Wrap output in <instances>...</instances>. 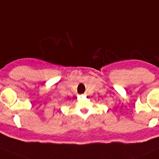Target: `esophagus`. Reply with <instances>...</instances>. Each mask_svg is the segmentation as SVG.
<instances>
[{
  "mask_svg": "<svg viewBox=\"0 0 159 159\" xmlns=\"http://www.w3.org/2000/svg\"><path fill=\"white\" fill-rule=\"evenodd\" d=\"M84 95H88V94H87V93H86V92H85V93H84Z\"/></svg>",
  "mask_w": 159,
  "mask_h": 159,
  "instance_id": "obj_1",
  "label": "esophagus"
}]
</instances>
